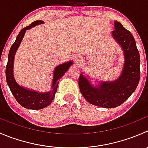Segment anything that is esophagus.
<instances>
[{"mask_svg": "<svg viewBox=\"0 0 148 148\" xmlns=\"http://www.w3.org/2000/svg\"><path fill=\"white\" fill-rule=\"evenodd\" d=\"M74 60H75L76 62H80V61L82 60V57L80 56L79 55H76L75 56H74Z\"/></svg>", "mask_w": 148, "mask_h": 148, "instance_id": "1", "label": "esophagus"}]
</instances>
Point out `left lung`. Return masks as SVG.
Instances as JSON below:
<instances>
[{
  "label": "left lung",
  "mask_w": 148,
  "mask_h": 148,
  "mask_svg": "<svg viewBox=\"0 0 148 148\" xmlns=\"http://www.w3.org/2000/svg\"><path fill=\"white\" fill-rule=\"evenodd\" d=\"M112 35L124 51V64L122 72L116 80L101 82L92 84L82 74L79 79V87L83 97L94 106L113 108L122 104L134 92L140 79V58L135 40L122 24L114 21Z\"/></svg>",
  "instance_id": "8db88e82"
}]
</instances>
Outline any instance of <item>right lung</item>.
Here are the masks:
<instances>
[{
  "mask_svg": "<svg viewBox=\"0 0 148 148\" xmlns=\"http://www.w3.org/2000/svg\"><path fill=\"white\" fill-rule=\"evenodd\" d=\"M44 21L41 20L35 21L27 27H24L20 31L17 35L16 41L11 45L8 56V63L5 68V78L7 84L9 87L16 101L24 108L32 110H39L49 106L55 97L58 85V80L64 75L69 70L70 66L72 65V61H69L65 64H61L56 66L53 71V78L52 82V90L48 92H38L34 90H29L24 87L18 85L14 77L13 68H14V56L24 38V34L27 29L38 24H43Z\"/></svg>",
  "mask_w": 148,
  "mask_h": 148,
  "instance_id": "obj_1",
  "label": "right lung"
}]
</instances>
